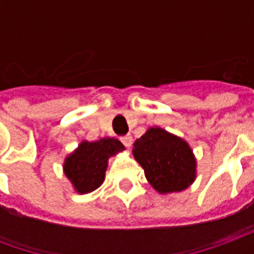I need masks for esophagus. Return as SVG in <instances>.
Returning a JSON list of instances; mask_svg holds the SVG:
<instances>
[{"label": "esophagus", "instance_id": "esophagus-1", "mask_svg": "<svg viewBox=\"0 0 254 254\" xmlns=\"http://www.w3.org/2000/svg\"><path fill=\"white\" fill-rule=\"evenodd\" d=\"M121 141H122V144L125 145V147H127V148H129V147L132 145L133 138H132V136H130V134H127V136H122Z\"/></svg>", "mask_w": 254, "mask_h": 254}]
</instances>
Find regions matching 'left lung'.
<instances>
[{
	"label": "left lung",
	"mask_w": 254,
	"mask_h": 254,
	"mask_svg": "<svg viewBox=\"0 0 254 254\" xmlns=\"http://www.w3.org/2000/svg\"><path fill=\"white\" fill-rule=\"evenodd\" d=\"M132 152L162 194L184 190L196 180V158L189 144L162 127H149L134 141Z\"/></svg>",
	"instance_id": "8db88e82"
}]
</instances>
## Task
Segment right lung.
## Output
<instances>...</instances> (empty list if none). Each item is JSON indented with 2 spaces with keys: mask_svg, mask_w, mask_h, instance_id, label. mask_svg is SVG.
<instances>
[{
  "mask_svg": "<svg viewBox=\"0 0 254 254\" xmlns=\"http://www.w3.org/2000/svg\"><path fill=\"white\" fill-rule=\"evenodd\" d=\"M124 144L114 137L81 141L64 162V173L77 193H89L105 181L109 158L124 151Z\"/></svg>",
  "mask_w": 254,
  "mask_h": 254,
  "instance_id": "right-lung-1",
  "label": "right lung"
}]
</instances>
